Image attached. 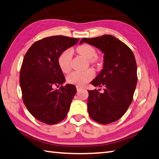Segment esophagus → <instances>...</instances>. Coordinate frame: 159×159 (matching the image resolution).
Returning a JSON list of instances; mask_svg holds the SVG:
<instances>
[{
  "mask_svg": "<svg viewBox=\"0 0 159 159\" xmlns=\"http://www.w3.org/2000/svg\"><path fill=\"white\" fill-rule=\"evenodd\" d=\"M83 88L81 87V86H80V85H76V89H77V91H79L80 89H81Z\"/></svg>",
  "mask_w": 159,
  "mask_h": 159,
  "instance_id": "obj_1",
  "label": "esophagus"
}]
</instances>
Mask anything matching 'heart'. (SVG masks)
Masks as SVG:
<instances>
[{
  "label": "heart",
  "instance_id": "1",
  "mask_svg": "<svg viewBox=\"0 0 159 159\" xmlns=\"http://www.w3.org/2000/svg\"><path fill=\"white\" fill-rule=\"evenodd\" d=\"M77 51L83 57L89 60V62L91 63L97 61V51L92 46L87 44H82L77 48ZM71 58L72 51L71 48H67L59 55L57 62L60 70L65 73H67L71 70ZM94 71L92 69H89L85 71H74L68 75L67 80L71 84L81 86L90 81L94 78Z\"/></svg>",
  "mask_w": 159,
  "mask_h": 159
}]
</instances>
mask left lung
<instances>
[{
    "instance_id": "8db88e82",
    "label": "left lung",
    "mask_w": 159,
    "mask_h": 159,
    "mask_svg": "<svg viewBox=\"0 0 159 159\" xmlns=\"http://www.w3.org/2000/svg\"><path fill=\"white\" fill-rule=\"evenodd\" d=\"M102 51L103 70L91 82L95 87H104V92L88 90V112L92 120L108 125L120 119L133 101L136 87L137 65L135 56L127 45L110 34L83 38Z\"/></svg>"
}]
</instances>
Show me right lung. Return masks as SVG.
<instances>
[{
    "mask_svg": "<svg viewBox=\"0 0 159 159\" xmlns=\"http://www.w3.org/2000/svg\"><path fill=\"white\" fill-rule=\"evenodd\" d=\"M79 40L62 35L45 37L34 42L25 55L19 76L22 99L40 122L56 125L67 116L76 88L71 84L62 85L65 78L57 58ZM59 85V90L53 89Z\"/></svg>",
    "mask_w": 159,
    "mask_h": 159,
    "instance_id": "add662e5",
    "label": "right lung"
}]
</instances>
